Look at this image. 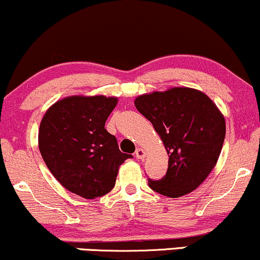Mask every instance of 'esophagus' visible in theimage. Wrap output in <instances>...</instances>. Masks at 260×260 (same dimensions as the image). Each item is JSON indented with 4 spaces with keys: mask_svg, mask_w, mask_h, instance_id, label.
Masks as SVG:
<instances>
[{
    "mask_svg": "<svg viewBox=\"0 0 260 260\" xmlns=\"http://www.w3.org/2000/svg\"><path fill=\"white\" fill-rule=\"evenodd\" d=\"M134 155H136L137 159H144V157H145V150H144V149H142V148H138L136 150V153H134Z\"/></svg>",
    "mask_w": 260,
    "mask_h": 260,
    "instance_id": "34e87169",
    "label": "esophagus"
}]
</instances>
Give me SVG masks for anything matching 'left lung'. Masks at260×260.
I'll return each mask as SVG.
<instances>
[{"mask_svg": "<svg viewBox=\"0 0 260 260\" xmlns=\"http://www.w3.org/2000/svg\"><path fill=\"white\" fill-rule=\"evenodd\" d=\"M137 110L153 124L169 154L166 175L151 189L178 198L199 187L215 168L226 133L225 117L207 94L186 86L139 95Z\"/></svg>", "mask_w": 260, "mask_h": 260, "instance_id": "obj_1", "label": "left lung"}]
</instances>
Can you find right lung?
<instances>
[{
  "label": "right lung",
  "mask_w": 260,
  "mask_h": 260,
  "mask_svg": "<svg viewBox=\"0 0 260 260\" xmlns=\"http://www.w3.org/2000/svg\"><path fill=\"white\" fill-rule=\"evenodd\" d=\"M115 96L73 95L45 112L39 128V149L53 177L85 199L107 194L118 169L132 155L118 149L105 122L117 105Z\"/></svg>",
  "instance_id": "right-lung-1"
}]
</instances>
